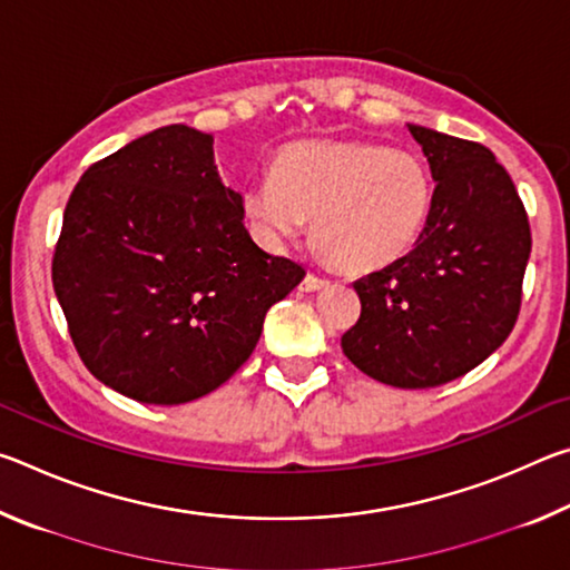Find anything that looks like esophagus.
<instances>
[{"mask_svg":"<svg viewBox=\"0 0 570 570\" xmlns=\"http://www.w3.org/2000/svg\"><path fill=\"white\" fill-rule=\"evenodd\" d=\"M330 286V282H326V278H322V276H316V274H306L304 276V282H302V292H306V294H312V292H322V288H326Z\"/></svg>","mask_w":570,"mask_h":570,"instance_id":"esophagus-1","label":"esophagus"}]
</instances>
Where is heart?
<instances>
[{
  "mask_svg": "<svg viewBox=\"0 0 570 570\" xmlns=\"http://www.w3.org/2000/svg\"><path fill=\"white\" fill-rule=\"evenodd\" d=\"M430 170L420 156L356 140H306L278 153L272 178L250 183L246 216L266 240L294 238L314 220V240L336 268L364 274L397 264L432 214Z\"/></svg>",
  "mask_w": 570,
  "mask_h": 570,
  "instance_id": "obj_1",
  "label": "heart"
}]
</instances>
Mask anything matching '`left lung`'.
<instances>
[{"label":"left lung","mask_w":570,"mask_h":570,"mask_svg":"<svg viewBox=\"0 0 570 570\" xmlns=\"http://www.w3.org/2000/svg\"><path fill=\"white\" fill-rule=\"evenodd\" d=\"M407 128L435 180L432 214L407 256L354 282L362 314L342 350L366 377L428 390L475 370L513 332L530 226L485 146Z\"/></svg>","instance_id":"1"}]
</instances>
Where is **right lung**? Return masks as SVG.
<instances>
[{
  "instance_id": "1",
  "label": "right lung",
  "mask_w": 570,
  "mask_h": 570,
  "mask_svg": "<svg viewBox=\"0 0 570 570\" xmlns=\"http://www.w3.org/2000/svg\"><path fill=\"white\" fill-rule=\"evenodd\" d=\"M304 274L254 244L244 198L218 176L214 135L188 125L153 130L85 170L52 258L80 360L142 404L218 390Z\"/></svg>"
}]
</instances>
